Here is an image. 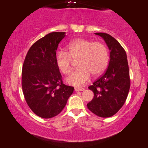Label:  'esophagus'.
Masks as SVG:
<instances>
[{
	"instance_id": "obj_1",
	"label": "esophagus",
	"mask_w": 148,
	"mask_h": 148,
	"mask_svg": "<svg viewBox=\"0 0 148 148\" xmlns=\"http://www.w3.org/2000/svg\"><path fill=\"white\" fill-rule=\"evenodd\" d=\"M74 90H75V91H76V92L84 91V88H81V87H75L74 88Z\"/></svg>"
}]
</instances>
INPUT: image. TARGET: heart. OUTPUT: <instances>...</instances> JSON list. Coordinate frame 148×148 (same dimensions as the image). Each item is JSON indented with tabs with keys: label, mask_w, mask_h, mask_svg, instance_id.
<instances>
[{
	"label": "heart",
	"mask_w": 148,
	"mask_h": 148,
	"mask_svg": "<svg viewBox=\"0 0 148 148\" xmlns=\"http://www.w3.org/2000/svg\"><path fill=\"white\" fill-rule=\"evenodd\" d=\"M72 60H77L78 68L66 80L70 84L80 86L89 80L91 74L97 76L105 71L109 63V51L106 45L100 42L76 39L67 45L66 52L58 51L55 56L57 67L65 75L71 70Z\"/></svg>",
	"instance_id": "obj_1"
}]
</instances>
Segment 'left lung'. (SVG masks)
<instances>
[{
    "instance_id": "1",
    "label": "left lung",
    "mask_w": 148,
    "mask_h": 148,
    "mask_svg": "<svg viewBox=\"0 0 148 148\" xmlns=\"http://www.w3.org/2000/svg\"><path fill=\"white\" fill-rule=\"evenodd\" d=\"M102 37L110 52L107 70L88 88L94 92V98L87 104L92 113L101 118L116 114L126 100L130 88V70L125 50L110 34L96 32Z\"/></svg>"
}]
</instances>
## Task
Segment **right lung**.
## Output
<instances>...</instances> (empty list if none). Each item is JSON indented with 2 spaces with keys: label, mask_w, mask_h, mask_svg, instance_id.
Returning a JSON list of instances; mask_svg holds the SVG:
<instances>
[{
  "label": "right lung",
  "mask_w": 148,
  "mask_h": 148,
  "mask_svg": "<svg viewBox=\"0 0 148 148\" xmlns=\"http://www.w3.org/2000/svg\"><path fill=\"white\" fill-rule=\"evenodd\" d=\"M65 32L46 34L33 44L26 54L22 70V88L27 104L42 118L60 113L74 87L65 85L57 67L55 56Z\"/></svg>",
  "instance_id": "1"
}]
</instances>
